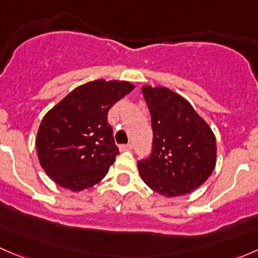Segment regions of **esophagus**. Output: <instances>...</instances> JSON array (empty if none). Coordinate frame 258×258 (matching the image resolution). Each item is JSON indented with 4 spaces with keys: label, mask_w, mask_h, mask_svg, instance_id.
<instances>
[{
    "label": "esophagus",
    "mask_w": 258,
    "mask_h": 258,
    "mask_svg": "<svg viewBox=\"0 0 258 258\" xmlns=\"http://www.w3.org/2000/svg\"><path fill=\"white\" fill-rule=\"evenodd\" d=\"M130 150H132V145L131 144L119 146V151H130Z\"/></svg>",
    "instance_id": "obj_1"
}]
</instances>
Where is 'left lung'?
<instances>
[{
  "mask_svg": "<svg viewBox=\"0 0 258 258\" xmlns=\"http://www.w3.org/2000/svg\"><path fill=\"white\" fill-rule=\"evenodd\" d=\"M151 114L152 152L137 161L150 188L166 197L191 194L210 177L216 165L212 130L188 101L166 87H142Z\"/></svg>",
  "mask_w": 258,
  "mask_h": 258,
  "instance_id": "left-lung-1",
  "label": "left lung"
}]
</instances>
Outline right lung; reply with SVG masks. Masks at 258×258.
Instances as JSON below:
<instances>
[{"label": "right lung", "instance_id": "right-lung-1", "mask_svg": "<svg viewBox=\"0 0 258 258\" xmlns=\"http://www.w3.org/2000/svg\"><path fill=\"white\" fill-rule=\"evenodd\" d=\"M134 88L126 81H92L46 113L36 147L41 166L58 186L79 192L105 177L119 153L107 113Z\"/></svg>", "mask_w": 258, "mask_h": 258}]
</instances>
